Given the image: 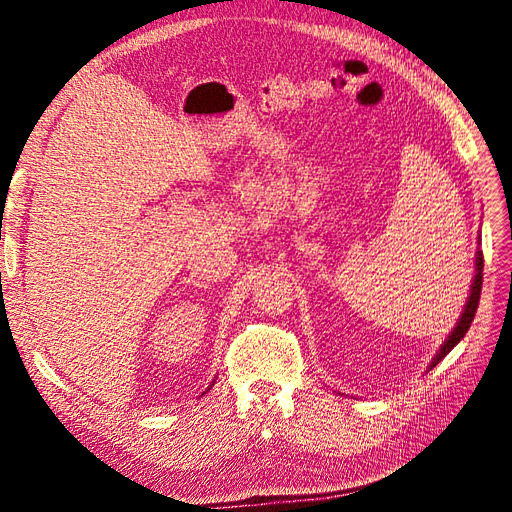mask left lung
<instances>
[{
	"mask_svg": "<svg viewBox=\"0 0 512 512\" xmlns=\"http://www.w3.org/2000/svg\"><path fill=\"white\" fill-rule=\"evenodd\" d=\"M474 280H472V286H470V297H468V301H466V305H463V312H461V316H459V320H457V324L453 327V331L448 333V337L444 339V344L440 346V350L436 352V356H433V361H431V365H429V369L431 367H436L444 356L451 352L461 339H463V335L468 333V329H470V324H472V320H474V314H476V307H478V301H480V286H483V252H476V262H474Z\"/></svg>",
	"mask_w": 512,
	"mask_h": 512,
	"instance_id": "8db88e82",
	"label": "left lung"
}]
</instances>
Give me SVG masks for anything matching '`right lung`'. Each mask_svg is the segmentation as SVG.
Masks as SVG:
<instances>
[{
	"mask_svg": "<svg viewBox=\"0 0 512 512\" xmlns=\"http://www.w3.org/2000/svg\"><path fill=\"white\" fill-rule=\"evenodd\" d=\"M207 391H209V389H207ZM207 391H205V393H207ZM205 393H203V395H205Z\"/></svg>",
	"mask_w": 512,
	"mask_h": 512,
	"instance_id": "1",
	"label": "right lung"
}]
</instances>
